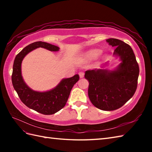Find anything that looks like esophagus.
<instances>
[{
	"mask_svg": "<svg viewBox=\"0 0 152 152\" xmlns=\"http://www.w3.org/2000/svg\"><path fill=\"white\" fill-rule=\"evenodd\" d=\"M78 74H79V76H80V78H83V76H84V74H85L83 72H80Z\"/></svg>",
	"mask_w": 152,
	"mask_h": 152,
	"instance_id": "1",
	"label": "esophagus"
}]
</instances>
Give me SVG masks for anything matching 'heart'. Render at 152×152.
Returning a JSON list of instances; mask_svg holds the SVG:
<instances>
[{"mask_svg":"<svg viewBox=\"0 0 152 152\" xmlns=\"http://www.w3.org/2000/svg\"><path fill=\"white\" fill-rule=\"evenodd\" d=\"M100 54H101V50L95 49V50H92L88 51L86 54V57L89 59H93L97 57Z\"/></svg>","mask_w":152,"mask_h":152,"instance_id":"obj_1","label":"heart"}]
</instances>
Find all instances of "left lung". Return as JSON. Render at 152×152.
<instances>
[{"label": "left lung", "instance_id": "8db88e82", "mask_svg": "<svg viewBox=\"0 0 152 152\" xmlns=\"http://www.w3.org/2000/svg\"><path fill=\"white\" fill-rule=\"evenodd\" d=\"M106 42L115 47L114 55L119 57L121 63L114 70H87L85 78L89 82L88 96L92 104L102 110L111 111L121 108L134 95L139 66L129 45L115 38Z\"/></svg>", "mask_w": 152, "mask_h": 152}]
</instances>
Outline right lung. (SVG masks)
<instances>
[{"label": "right lung", "mask_w": 152, "mask_h": 152, "mask_svg": "<svg viewBox=\"0 0 152 152\" xmlns=\"http://www.w3.org/2000/svg\"><path fill=\"white\" fill-rule=\"evenodd\" d=\"M40 47L51 51H57L59 50V47L41 41L28 45L15 58L12 82L13 87L24 104L40 114L51 115L65 106L71 89L79 80L80 76L78 74H76L71 78L63 79L56 88L48 91H36L28 88L21 75V63L28 53Z\"/></svg>", "instance_id": "right-lung-1"}]
</instances>
